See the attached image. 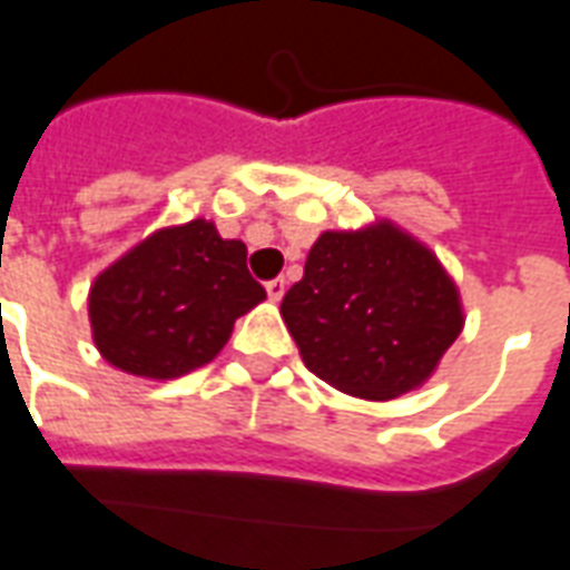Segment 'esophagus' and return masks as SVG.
<instances>
[{"label": "esophagus", "instance_id": "esophagus-1", "mask_svg": "<svg viewBox=\"0 0 570 570\" xmlns=\"http://www.w3.org/2000/svg\"><path fill=\"white\" fill-rule=\"evenodd\" d=\"M265 293H268V298H272V302H281L286 293L284 277H274V281H268V284H265Z\"/></svg>", "mask_w": 570, "mask_h": 570}]
</instances>
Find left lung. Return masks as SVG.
I'll return each mask as SVG.
<instances>
[{
    "mask_svg": "<svg viewBox=\"0 0 570 570\" xmlns=\"http://www.w3.org/2000/svg\"><path fill=\"white\" fill-rule=\"evenodd\" d=\"M281 317L307 371L374 402L429 381L465 323L435 253L390 220L323 232Z\"/></svg>",
    "mask_w": 570,
    "mask_h": 570,
    "instance_id": "1",
    "label": "left lung"
}]
</instances>
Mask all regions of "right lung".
Segmentation results:
<instances>
[{"label":"right lung","instance_id":"1","mask_svg":"<svg viewBox=\"0 0 570 570\" xmlns=\"http://www.w3.org/2000/svg\"><path fill=\"white\" fill-rule=\"evenodd\" d=\"M265 298L247 247L208 220L154 232L90 286L92 341L114 368L171 381L208 365Z\"/></svg>","mask_w":570,"mask_h":570}]
</instances>
